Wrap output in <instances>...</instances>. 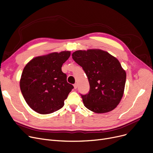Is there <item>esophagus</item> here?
<instances>
[{
  "mask_svg": "<svg viewBox=\"0 0 153 153\" xmlns=\"http://www.w3.org/2000/svg\"><path fill=\"white\" fill-rule=\"evenodd\" d=\"M74 89H77V84L76 83V84H74Z\"/></svg>",
  "mask_w": 153,
  "mask_h": 153,
  "instance_id": "obj_1",
  "label": "esophagus"
}]
</instances>
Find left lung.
I'll list each match as a JSON object with an SVG mask.
<instances>
[{
    "instance_id": "1",
    "label": "left lung",
    "mask_w": 153,
    "mask_h": 153,
    "mask_svg": "<svg viewBox=\"0 0 153 153\" xmlns=\"http://www.w3.org/2000/svg\"><path fill=\"white\" fill-rule=\"evenodd\" d=\"M72 56L89 82V93L81 95L85 107L98 114L114 109L123 96L126 79L119 61L108 52L96 49L76 51Z\"/></svg>"
}]
</instances>
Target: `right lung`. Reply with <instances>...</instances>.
Segmentation results:
<instances>
[{"instance_id":"add662e5","label":"right lung","mask_w":153,"mask_h":153,"mask_svg":"<svg viewBox=\"0 0 153 153\" xmlns=\"http://www.w3.org/2000/svg\"><path fill=\"white\" fill-rule=\"evenodd\" d=\"M70 55V51H62L36 57L24 68L20 88L26 102L37 113L51 114L62 108L74 88L61 69Z\"/></svg>"}]
</instances>
